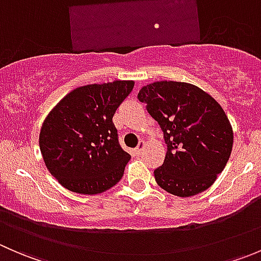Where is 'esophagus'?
I'll return each instance as SVG.
<instances>
[{
    "instance_id": "obj_1",
    "label": "esophagus",
    "mask_w": 261,
    "mask_h": 261,
    "mask_svg": "<svg viewBox=\"0 0 261 261\" xmlns=\"http://www.w3.org/2000/svg\"><path fill=\"white\" fill-rule=\"evenodd\" d=\"M144 147H145V141H140V143H139V145L136 146V149H135L136 154H141V151L144 150Z\"/></svg>"
}]
</instances>
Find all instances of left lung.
I'll use <instances>...</instances> for the list:
<instances>
[{"instance_id": "8db88e82", "label": "left lung", "mask_w": 261, "mask_h": 261, "mask_svg": "<svg viewBox=\"0 0 261 261\" xmlns=\"http://www.w3.org/2000/svg\"><path fill=\"white\" fill-rule=\"evenodd\" d=\"M139 101L158 121L167 144L155 180L168 193L191 197L215 183L231 155L233 133L222 107L208 93L184 82H154Z\"/></svg>"}]
</instances>
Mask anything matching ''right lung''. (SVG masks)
Here are the masks:
<instances>
[{
  "label": "right lung",
  "mask_w": 261,
  "mask_h": 261,
  "mask_svg": "<svg viewBox=\"0 0 261 261\" xmlns=\"http://www.w3.org/2000/svg\"><path fill=\"white\" fill-rule=\"evenodd\" d=\"M133 81L88 84L68 93L46 116L39 145L46 168L68 191L97 194L120 181L130 160L112 122Z\"/></svg>",
  "instance_id": "right-lung-1"
}]
</instances>
